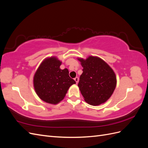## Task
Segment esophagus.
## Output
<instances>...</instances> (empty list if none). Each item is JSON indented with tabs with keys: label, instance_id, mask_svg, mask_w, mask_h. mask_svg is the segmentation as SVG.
<instances>
[{
	"label": "esophagus",
	"instance_id": "esophagus-1",
	"mask_svg": "<svg viewBox=\"0 0 148 148\" xmlns=\"http://www.w3.org/2000/svg\"><path fill=\"white\" fill-rule=\"evenodd\" d=\"M74 79H75V81L76 82V83H77V84L78 83V81H79V78H78V77H76V78H74Z\"/></svg>",
	"mask_w": 148,
	"mask_h": 148
}]
</instances>
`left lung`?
Returning a JSON list of instances; mask_svg holds the SVG:
<instances>
[{
	"label": "left lung",
	"mask_w": 148,
	"mask_h": 148,
	"mask_svg": "<svg viewBox=\"0 0 148 148\" xmlns=\"http://www.w3.org/2000/svg\"><path fill=\"white\" fill-rule=\"evenodd\" d=\"M83 67L78 86L84 101L92 106L104 104L112 95L117 78L112 69L101 58H78Z\"/></svg>",
	"instance_id": "obj_1"
}]
</instances>
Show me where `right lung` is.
I'll return each instance as SVG.
<instances>
[{
  "label": "right lung",
  "mask_w": 148,
  "mask_h": 148,
  "mask_svg": "<svg viewBox=\"0 0 148 148\" xmlns=\"http://www.w3.org/2000/svg\"><path fill=\"white\" fill-rule=\"evenodd\" d=\"M62 62L54 56L46 58L33 77V86L38 97L49 104H57L64 99L69 88L76 83L67 69L62 70Z\"/></svg>",
  "instance_id": "obj_1"
}]
</instances>
